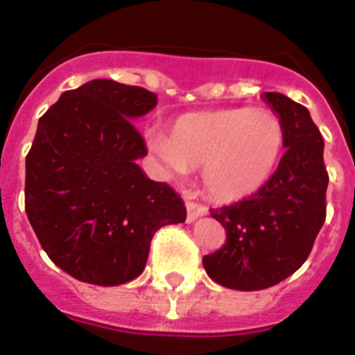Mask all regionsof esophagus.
<instances>
[{"instance_id":"esophagus-1","label":"esophagus","mask_w":355,"mask_h":355,"mask_svg":"<svg viewBox=\"0 0 355 355\" xmlns=\"http://www.w3.org/2000/svg\"><path fill=\"white\" fill-rule=\"evenodd\" d=\"M186 210H188V221H195L197 217L200 216H206L208 214V210H206V206L199 205V202H195V200L191 199H186Z\"/></svg>"}]
</instances>
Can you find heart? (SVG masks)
Wrapping results in <instances>:
<instances>
[{
    "label": "heart",
    "instance_id": "1",
    "mask_svg": "<svg viewBox=\"0 0 355 355\" xmlns=\"http://www.w3.org/2000/svg\"><path fill=\"white\" fill-rule=\"evenodd\" d=\"M149 147L166 169L182 177L202 167V182L216 199L256 193L275 175L286 147V128L267 108H223L180 116L171 138L150 134Z\"/></svg>",
    "mask_w": 355,
    "mask_h": 355
}]
</instances>
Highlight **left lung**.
<instances>
[{
    "instance_id": "obj_1",
    "label": "left lung",
    "mask_w": 355,
    "mask_h": 355,
    "mask_svg": "<svg viewBox=\"0 0 355 355\" xmlns=\"http://www.w3.org/2000/svg\"><path fill=\"white\" fill-rule=\"evenodd\" d=\"M263 99L284 123L287 149L263 188L234 205L211 208L227 241L202 258L211 280L237 291L267 289L300 269L326 221L322 134L308 108L284 94L267 92Z\"/></svg>"
}]
</instances>
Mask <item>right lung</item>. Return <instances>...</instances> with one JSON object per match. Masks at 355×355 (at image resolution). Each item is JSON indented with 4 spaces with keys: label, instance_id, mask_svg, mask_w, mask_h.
<instances>
[{
    "label": "right lung",
    "instance_id": "right-lung-1",
    "mask_svg": "<svg viewBox=\"0 0 355 355\" xmlns=\"http://www.w3.org/2000/svg\"><path fill=\"white\" fill-rule=\"evenodd\" d=\"M155 107L153 92L96 79L64 92L38 121L25 158V211L53 263L77 280H134L156 230L186 221L180 195L136 164L147 147L130 119Z\"/></svg>",
    "mask_w": 355,
    "mask_h": 355
}]
</instances>
